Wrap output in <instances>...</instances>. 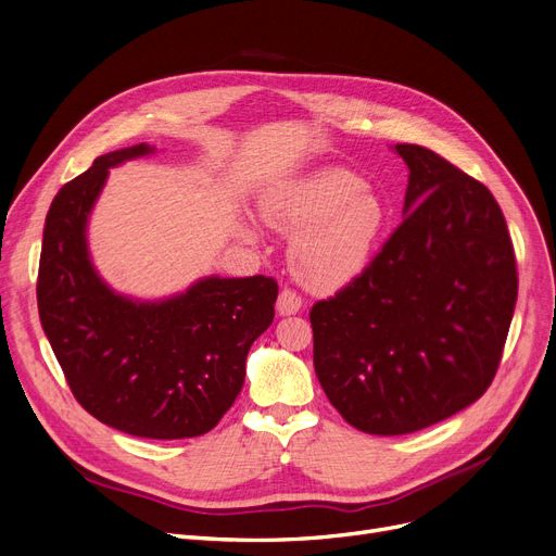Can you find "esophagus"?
<instances>
[{"mask_svg":"<svg viewBox=\"0 0 556 556\" xmlns=\"http://www.w3.org/2000/svg\"><path fill=\"white\" fill-rule=\"evenodd\" d=\"M276 307H278V314H282V316H287V314H296V312L303 307V299H301V294H299V292H294V289L285 287L282 292H280V296H278Z\"/></svg>","mask_w":556,"mask_h":556,"instance_id":"34e87169","label":"esophagus"}]
</instances>
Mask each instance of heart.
<instances>
[{"label": "heart", "mask_w": 556, "mask_h": 556, "mask_svg": "<svg viewBox=\"0 0 556 556\" xmlns=\"http://www.w3.org/2000/svg\"><path fill=\"white\" fill-rule=\"evenodd\" d=\"M364 180L328 167L264 201V217L276 228L300 230L292 244L296 276L316 292H332L357 278L384 228V203L362 188Z\"/></svg>", "instance_id": "1"}]
</instances>
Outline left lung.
<instances>
[{
    "instance_id": "1",
    "label": "left lung",
    "mask_w": 556,
    "mask_h": 556,
    "mask_svg": "<svg viewBox=\"0 0 556 556\" xmlns=\"http://www.w3.org/2000/svg\"><path fill=\"white\" fill-rule=\"evenodd\" d=\"M405 219L364 271L309 309L314 371L368 434H409L491 387L518 296L507 222L486 185L439 153L395 144Z\"/></svg>"
}]
</instances>
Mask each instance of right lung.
Segmentation results:
<instances>
[{"label":"right lung","instance_id":"obj_1","mask_svg":"<svg viewBox=\"0 0 556 556\" xmlns=\"http://www.w3.org/2000/svg\"><path fill=\"white\" fill-rule=\"evenodd\" d=\"M149 151L136 144L99 155L51 201L38 312L88 414L142 439H190L213 430L242 391L251 343L274 321L278 282L205 278L161 303H136L103 285L88 257V215L109 167Z\"/></svg>","mask_w":556,"mask_h":556}]
</instances>
